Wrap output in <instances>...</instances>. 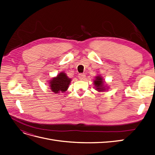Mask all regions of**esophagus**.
Instances as JSON below:
<instances>
[{
    "mask_svg": "<svg viewBox=\"0 0 155 155\" xmlns=\"http://www.w3.org/2000/svg\"><path fill=\"white\" fill-rule=\"evenodd\" d=\"M85 77H86L85 74L83 73H80L78 74V78H79V79H85Z\"/></svg>",
    "mask_w": 155,
    "mask_h": 155,
    "instance_id": "1",
    "label": "esophagus"
}]
</instances>
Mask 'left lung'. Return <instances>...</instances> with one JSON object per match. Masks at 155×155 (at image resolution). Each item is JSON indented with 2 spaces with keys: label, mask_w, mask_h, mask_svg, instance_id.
<instances>
[{
  "label": "left lung",
  "mask_w": 155,
  "mask_h": 155,
  "mask_svg": "<svg viewBox=\"0 0 155 155\" xmlns=\"http://www.w3.org/2000/svg\"><path fill=\"white\" fill-rule=\"evenodd\" d=\"M94 85L96 87V89H97L98 91H105L104 87H102L104 82H103L102 78L100 76H97L96 78V79L94 81Z\"/></svg>",
  "instance_id": "1"
}]
</instances>
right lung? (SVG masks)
I'll return each instance as SVG.
<instances>
[{"label": "right lung", "mask_w": 155, "mask_h": 155, "mask_svg": "<svg viewBox=\"0 0 155 155\" xmlns=\"http://www.w3.org/2000/svg\"><path fill=\"white\" fill-rule=\"evenodd\" d=\"M70 79L64 73H60L58 76L53 78L50 82L51 90L55 94L59 92H64L67 90Z\"/></svg>", "instance_id": "1"}]
</instances>
